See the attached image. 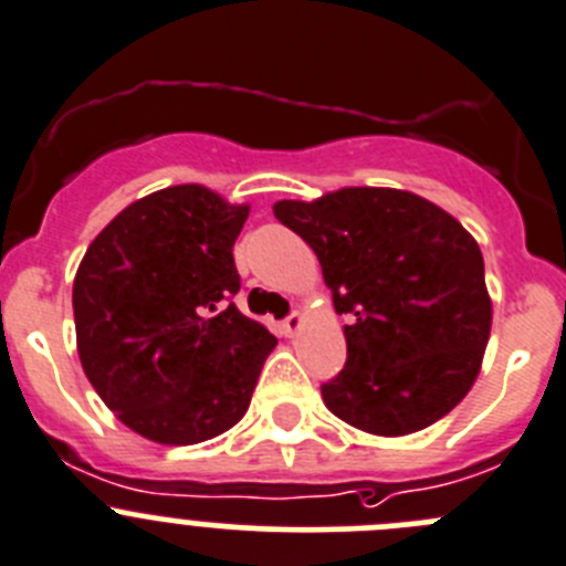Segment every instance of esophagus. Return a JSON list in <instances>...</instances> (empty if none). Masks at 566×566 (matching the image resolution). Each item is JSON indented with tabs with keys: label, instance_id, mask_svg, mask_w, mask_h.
<instances>
[{
	"label": "esophagus",
	"instance_id": "34e87169",
	"mask_svg": "<svg viewBox=\"0 0 566 566\" xmlns=\"http://www.w3.org/2000/svg\"><path fill=\"white\" fill-rule=\"evenodd\" d=\"M301 324H304V315L298 313V310H293V313L287 315V318L282 321V335H287V337H293L295 332L301 329Z\"/></svg>",
	"mask_w": 566,
	"mask_h": 566
}]
</instances>
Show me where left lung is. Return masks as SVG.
Segmentation results:
<instances>
[{
    "instance_id": "8db88e82",
    "label": "left lung",
    "mask_w": 566,
    "mask_h": 566,
    "mask_svg": "<svg viewBox=\"0 0 566 566\" xmlns=\"http://www.w3.org/2000/svg\"><path fill=\"white\" fill-rule=\"evenodd\" d=\"M352 324L346 366L321 385L357 430L408 436L450 413L474 385L491 332L483 253L452 214L402 189L348 187L313 203L279 200Z\"/></svg>"
}]
</instances>
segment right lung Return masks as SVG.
Listing matches in <instances>:
<instances>
[{
	"label": "right lung",
	"instance_id": "right-lung-1",
	"mask_svg": "<svg viewBox=\"0 0 566 566\" xmlns=\"http://www.w3.org/2000/svg\"><path fill=\"white\" fill-rule=\"evenodd\" d=\"M248 206L198 184L153 192L94 237L72 290L77 355L116 419L198 443L251 405L276 337L237 310L234 240Z\"/></svg>",
	"mask_w": 566,
	"mask_h": 566
}]
</instances>
